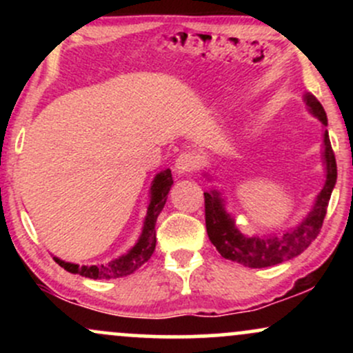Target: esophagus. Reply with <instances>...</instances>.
Wrapping results in <instances>:
<instances>
[{
  "label": "esophagus",
  "instance_id": "esophagus-1",
  "mask_svg": "<svg viewBox=\"0 0 353 353\" xmlns=\"http://www.w3.org/2000/svg\"><path fill=\"white\" fill-rule=\"evenodd\" d=\"M197 164H199V159H197L196 154H194V152H182L181 156L176 159V164H174V168H176V172L189 174L197 168Z\"/></svg>",
  "mask_w": 353,
  "mask_h": 353
}]
</instances>
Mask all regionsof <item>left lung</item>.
I'll return each mask as SVG.
<instances>
[{
    "mask_svg": "<svg viewBox=\"0 0 353 353\" xmlns=\"http://www.w3.org/2000/svg\"><path fill=\"white\" fill-rule=\"evenodd\" d=\"M307 109L314 117L327 125V114L322 104L307 92L303 96ZM322 161L325 168V182L315 197L314 205L305 217L292 229L282 230V234H269V236H245L237 229L236 219L225 209V199L221 190L216 188L204 192L205 201V228L219 254L224 259L237 262L250 269H262V267H272L290 259L301 255L303 250L312 244L322 229L323 217L327 214L332 190L337 182V163H335L334 151H332L329 131L323 129V144H322ZM204 176L210 181L212 176L204 172Z\"/></svg>",
    "mask_w": 353,
    "mask_h": 353,
    "instance_id": "8db88e82",
    "label": "left lung"
}]
</instances>
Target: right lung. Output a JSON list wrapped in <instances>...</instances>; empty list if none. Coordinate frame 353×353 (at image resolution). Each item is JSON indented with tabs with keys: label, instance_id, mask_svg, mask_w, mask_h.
<instances>
[{
	"label": "right lung",
	"instance_id": "1",
	"mask_svg": "<svg viewBox=\"0 0 353 353\" xmlns=\"http://www.w3.org/2000/svg\"><path fill=\"white\" fill-rule=\"evenodd\" d=\"M174 184L171 169H164V171L157 172L154 176L151 189H149V205L148 214H145L143 232L139 239L128 252L119 255V257L112 259L111 262L98 265H78L72 262L61 261L59 257H52L64 270L71 274H79L88 279H117L125 277V275L134 274L141 265L151 259L156 249V221L159 217L161 210L164 209L165 201H168V194Z\"/></svg>",
	"mask_w": 353,
	"mask_h": 353
}]
</instances>
